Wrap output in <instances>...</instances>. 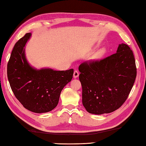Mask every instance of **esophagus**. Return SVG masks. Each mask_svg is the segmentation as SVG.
<instances>
[{"label": "esophagus", "instance_id": "1", "mask_svg": "<svg viewBox=\"0 0 146 146\" xmlns=\"http://www.w3.org/2000/svg\"><path fill=\"white\" fill-rule=\"evenodd\" d=\"M79 76V72L77 70H75L74 71V73H73V77L74 78H77L78 76Z\"/></svg>", "mask_w": 146, "mask_h": 146}]
</instances>
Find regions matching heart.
I'll return each mask as SVG.
<instances>
[{
    "label": "heart",
    "mask_w": 146,
    "mask_h": 146,
    "mask_svg": "<svg viewBox=\"0 0 146 146\" xmlns=\"http://www.w3.org/2000/svg\"><path fill=\"white\" fill-rule=\"evenodd\" d=\"M106 49L102 48V49H100V50L98 51L97 53L95 54V55L93 56V58L94 59H96V60H97V59L100 58L104 55V54L106 53Z\"/></svg>",
    "instance_id": "b5f03b06"
}]
</instances>
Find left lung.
Returning <instances> with one entry per match:
<instances>
[{"instance_id": "1", "label": "left lung", "mask_w": 146, "mask_h": 146, "mask_svg": "<svg viewBox=\"0 0 146 146\" xmlns=\"http://www.w3.org/2000/svg\"><path fill=\"white\" fill-rule=\"evenodd\" d=\"M82 104L90 113H110L122 106L137 76L135 59L127 44L101 60L84 62L78 67Z\"/></svg>"}]
</instances>
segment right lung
I'll return each instance as SVG.
<instances>
[{
  "mask_svg": "<svg viewBox=\"0 0 146 146\" xmlns=\"http://www.w3.org/2000/svg\"><path fill=\"white\" fill-rule=\"evenodd\" d=\"M31 36L26 33L15 44L7 67L11 90L24 108L36 113L51 111L57 106L60 93L73 78V69L36 70L28 64L24 46Z\"/></svg>",
  "mask_w": 146,
  "mask_h": 146,
  "instance_id": "right-lung-1",
  "label": "right lung"
}]
</instances>
